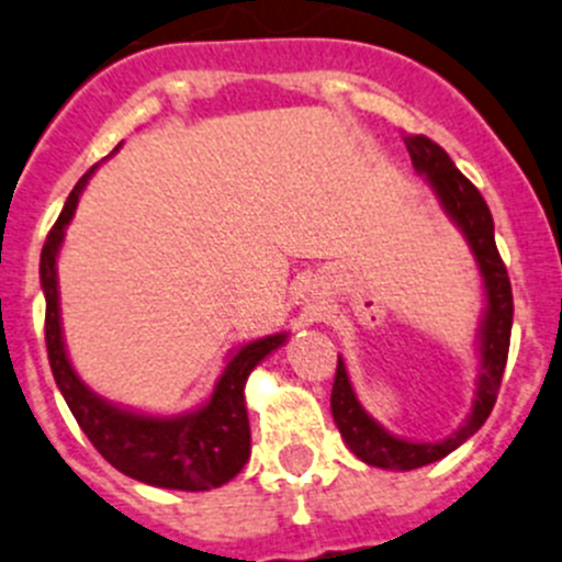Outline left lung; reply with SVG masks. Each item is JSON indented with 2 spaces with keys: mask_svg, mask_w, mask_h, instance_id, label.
Listing matches in <instances>:
<instances>
[{
  "mask_svg": "<svg viewBox=\"0 0 562 562\" xmlns=\"http://www.w3.org/2000/svg\"><path fill=\"white\" fill-rule=\"evenodd\" d=\"M407 151H411L413 169L418 175H427L429 186L438 193L440 204L447 210L452 222L463 229L471 251H474L476 263H480L482 280H485L487 311L482 318V366L480 380H476V400L471 407L469 418L463 427L447 440H435V443H411V440L393 438L391 432L380 427L369 413L360 407L358 396L352 391V382L346 376L344 360L338 358V371L333 382V418L344 435L346 447L352 449L363 463L376 465L387 471H411L422 465L435 463V460L447 458L449 452L469 440L476 429L485 424L491 416L499 396L502 374H505L507 349H510V327H513V288L507 277L505 260L496 249L494 238V218L487 210L482 193L471 186L465 175L452 162V157L440 149L427 135H407L402 133Z\"/></svg>",
  "mask_w": 562,
  "mask_h": 562,
  "instance_id": "left-lung-1",
  "label": "left lung"
}]
</instances>
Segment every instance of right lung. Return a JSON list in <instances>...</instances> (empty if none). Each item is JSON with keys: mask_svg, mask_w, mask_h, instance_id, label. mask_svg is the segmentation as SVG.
Returning a JSON list of instances; mask_svg holds the SVG:
<instances>
[{"mask_svg": "<svg viewBox=\"0 0 562 562\" xmlns=\"http://www.w3.org/2000/svg\"><path fill=\"white\" fill-rule=\"evenodd\" d=\"M97 169V166H93ZM86 171L75 191L68 193L55 227L46 235L41 251V288L46 296V352H49L52 374L68 411L75 413L77 424L88 435L97 452L113 469L133 480L157 487H175V491H210L233 480L249 460V418L244 405V385L249 371L266 355L285 344L288 335H269V338L251 340L240 346L229 358L227 369L218 376L213 396L199 411L177 418H155L140 413L122 411L108 405L97 393L82 385L66 358V346L60 335V307H57V249L63 244L66 224L77 210Z\"/></svg>", "mask_w": 562, "mask_h": 562, "instance_id": "obj_1", "label": "right lung"}]
</instances>
